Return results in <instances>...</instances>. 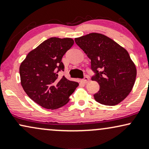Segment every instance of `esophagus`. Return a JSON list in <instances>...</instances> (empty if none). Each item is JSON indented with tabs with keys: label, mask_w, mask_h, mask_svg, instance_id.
I'll use <instances>...</instances> for the list:
<instances>
[{
	"label": "esophagus",
	"mask_w": 149,
	"mask_h": 149,
	"mask_svg": "<svg viewBox=\"0 0 149 149\" xmlns=\"http://www.w3.org/2000/svg\"><path fill=\"white\" fill-rule=\"evenodd\" d=\"M81 81L83 82V83H88V82L90 81V79H89L88 77H85V78H83V79H82Z\"/></svg>",
	"instance_id": "esophagus-1"
}]
</instances>
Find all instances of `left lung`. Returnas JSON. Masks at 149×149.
Segmentation results:
<instances>
[{
	"label": "left lung",
	"mask_w": 149,
	"mask_h": 149,
	"mask_svg": "<svg viewBox=\"0 0 149 149\" xmlns=\"http://www.w3.org/2000/svg\"><path fill=\"white\" fill-rule=\"evenodd\" d=\"M75 42L91 59V68L96 73L92 80L100 89L94 95L95 100L107 106L120 103L132 90L136 76V66L127 51L102 33L76 38Z\"/></svg>",
	"instance_id": "left-lung-1"
}]
</instances>
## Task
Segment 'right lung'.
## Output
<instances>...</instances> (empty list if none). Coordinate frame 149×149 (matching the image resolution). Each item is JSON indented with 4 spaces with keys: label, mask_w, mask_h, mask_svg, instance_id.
<instances>
[{
    "label": "right lung",
    "mask_w": 149,
    "mask_h": 149,
    "mask_svg": "<svg viewBox=\"0 0 149 149\" xmlns=\"http://www.w3.org/2000/svg\"><path fill=\"white\" fill-rule=\"evenodd\" d=\"M73 43L70 38H50L29 52L20 64L22 88L40 107L54 110L66 105L79 85L64 76L59 79L57 74L64 71L61 58Z\"/></svg>",
    "instance_id": "right-lung-1"
}]
</instances>
